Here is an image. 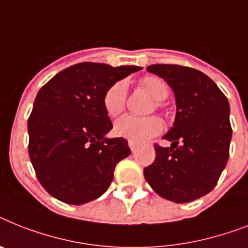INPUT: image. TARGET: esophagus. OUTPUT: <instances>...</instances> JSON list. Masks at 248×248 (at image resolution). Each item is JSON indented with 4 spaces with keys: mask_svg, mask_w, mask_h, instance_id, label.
I'll return each instance as SVG.
<instances>
[{
    "mask_svg": "<svg viewBox=\"0 0 248 248\" xmlns=\"http://www.w3.org/2000/svg\"><path fill=\"white\" fill-rule=\"evenodd\" d=\"M128 146H130V149H131V152L132 153H135L136 152V149H138V144H136V142L135 141H128Z\"/></svg>",
    "mask_w": 248,
    "mask_h": 248,
    "instance_id": "1",
    "label": "esophagus"
}]
</instances>
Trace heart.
<instances>
[{
	"label": "heart",
	"mask_w": 248,
	"mask_h": 248,
	"mask_svg": "<svg viewBox=\"0 0 248 248\" xmlns=\"http://www.w3.org/2000/svg\"><path fill=\"white\" fill-rule=\"evenodd\" d=\"M141 86L155 100V108H160L164 99L170 94V88L163 78L158 76H145L140 81ZM127 95V84L124 81L114 82L109 86L103 95V107L107 114L116 117L124 109ZM163 128L160 118L156 116L149 117H136L126 114L118 118L114 124V134L120 138L128 139L131 141L141 142L158 135Z\"/></svg>",
	"instance_id": "obj_1"
}]
</instances>
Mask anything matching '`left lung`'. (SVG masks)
<instances>
[{"mask_svg": "<svg viewBox=\"0 0 248 248\" xmlns=\"http://www.w3.org/2000/svg\"><path fill=\"white\" fill-rule=\"evenodd\" d=\"M149 72L166 80L174 93L176 118L155 145V160L144 170L145 180L159 196L190 202L209 194L227 166L232 127L228 99L209 76L178 65H152Z\"/></svg>", "mask_w": 248, "mask_h": 248, "instance_id": "1", "label": "left lung"}]
</instances>
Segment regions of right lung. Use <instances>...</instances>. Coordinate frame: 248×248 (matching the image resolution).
<instances>
[{
    "instance_id": "1",
    "label": "right lung",
    "mask_w": 248,
    "mask_h": 248,
    "mask_svg": "<svg viewBox=\"0 0 248 248\" xmlns=\"http://www.w3.org/2000/svg\"><path fill=\"white\" fill-rule=\"evenodd\" d=\"M139 70L81 62L38 92L28 120L29 156L40 185L54 199L82 205L108 190L116 164L131 150L124 139L106 136L113 126L103 95Z\"/></svg>"
}]
</instances>
